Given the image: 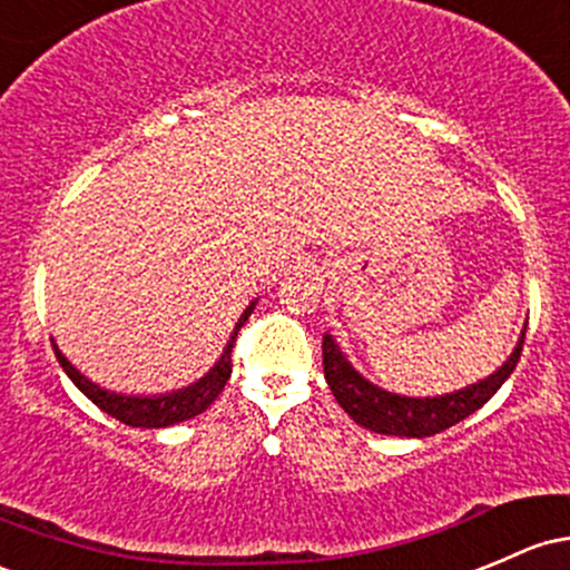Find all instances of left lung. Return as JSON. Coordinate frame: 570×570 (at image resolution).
I'll return each instance as SVG.
<instances>
[{
  "mask_svg": "<svg viewBox=\"0 0 570 570\" xmlns=\"http://www.w3.org/2000/svg\"><path fill=\"white\" fill-rule=\"evenodd\" d=\"M524 328L503 366H498L483 381L464 385L451 394L405 396L381 389V385L366 381L347 361L332 334H323V370H326V383L336 402L358 426L377 434H396V438H432V434L449 430L473 415L498 394V389L511 377L519 356H522Z\"/></svg>",
  "mask_w": 570,
  "mask_h": 570,
  "instance_id": "8db88e82",
  "label": "left lung"
}]
</instances>
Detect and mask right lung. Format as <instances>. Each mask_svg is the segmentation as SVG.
<instances>
[{
	"instance_id": "right-lung-1",
	"label": "right lung",
	"mask_w": 570,
	"mask_h": 570,
	"mask_svg": "<svg viewBox=\"0 0 570 570\" xmlns=\"http://www.w3.org/2000/svg\"><path fill=\"white\" fill-rule=\"evenodd\" d=\"M255 304H258V298H255V302H249V307L242 312V317H238V323L234 326V334H230L228 345L223 347V353H219V358L214 361L212 370L206 372L204 377H198L195 383L185 385V389L165 391V394H119V391L102 389L100 383L89 381L83 372H78L76 366L67 361L65 353L59 351V345H53V353H57L59 364H62L67 377L76 383V389L81 391L83 396H89V400L95 402L102 413L114 415L116 421H121V424H127V426L163 430V426H174V424H179V421H187V419H193V415L204 413V410L209 407L214 400H217V394L225 389V383H228V377H230V347H234L238 328H242L244 321L253 315Z\"/></svg>"
}]
</instances>
